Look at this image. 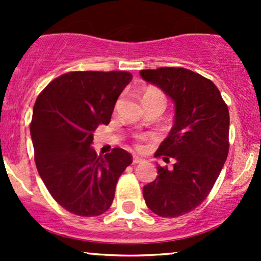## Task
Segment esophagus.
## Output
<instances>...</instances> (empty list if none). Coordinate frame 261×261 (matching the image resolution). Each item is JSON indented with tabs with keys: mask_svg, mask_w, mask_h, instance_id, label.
<instances>
[{
	"mask_svg": "<svg viewBox=\"0 0 261 261\" xmlns=\"http://www.w3.org/2000/svg\"><path fill=\"white\" fill-rule=\"evenodd\" d=\"M143 162V160L141 157H137V155H134V158H133V163L134 164H139V163H142Z\"/></svg>",
	"mask_w": 261,
	"mask_h": 261,
	"instance_id": "34e87169",
	"label": "esophagus"
}]
</instances>
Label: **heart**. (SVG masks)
Instances as JSON below:
<instances>
[{"instance_id": "obj_1", "label": "heart", "mask_w": 261, "mask_h": 261, "mask_svg": "<svg viewBox=\"0 0 261 261\" xmlns=\"http://www.w3.org/2000/svg\"><path fill=\"white\" fill-rule=\"evenodd\" d=\"M143 100H160L166 106V98H164L163 93H161L160 91H155V89H148V91L143 93L142 101ZM143 140H146V136H139V141ZM137 147H141L140 143H137Z\"/></svg>"}]
</instances>
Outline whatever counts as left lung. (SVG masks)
<instances>
[{"label": "left lung", "instance_id": "left-lung-1", "mask_svg": "<svg viewBox=\"0 0 261 261\" xmlns=\"http://www.w3.org/2000/svg\"><path fill=\"white\" fill-rule=\"evenodd\" d=\"M141 77L174 101V125L154 157L174 160L157 166L143 187L147 207L161 217H178L201 205L216 182L229 149V113L212 81L182 67L141 70Z\"/></svg>", "mask_w": 261, "mask_h": 261}]
</instances>
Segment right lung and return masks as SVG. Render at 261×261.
I'll return each instance as SVG.
<instances>
[{
  "label": "right lung",
  "instance_id": "right-lung-1",
  "mask_svg": "<svg viewBox=\"0 0 261 261\" xmlns=\"http://www.w3.org/2000/svg\"><path fill=\"white\" fill-rule=\"evenodd\" d=\"M131 80L125 71H74L51 81L35 100L31 135L37 169L55 201L71 214H104L119 176L133 163L122 148L106 155L92 148L93 133L109 124Z\"/></svg>",
  "mask_w": 261,
  "mask_h": 261
}]
</instances>
